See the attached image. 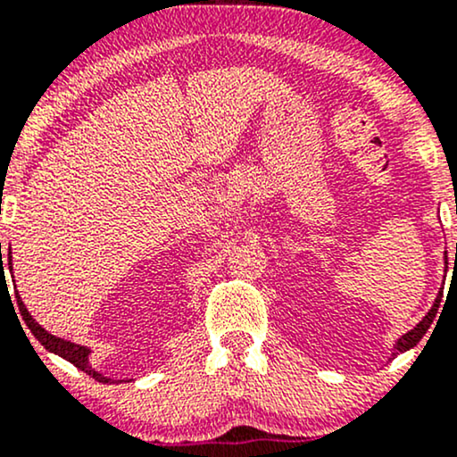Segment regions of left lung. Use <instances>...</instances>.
<instances>
[{
    "mask_svg": "<svg viewBox=\"0 0 457 457\" xmlns=\"http://www.w3.org/2000/svg\"><path fill=\"white\" fill-rule=\"evenodd\" d=\"M455 253H457V246H455ZM445 264H447V251H445ZM445 270H447V266H445ZM440 298H443V290H440V295L436 296V301H434L432 309H429V312L426 313V316H423L421 322H419L417 327L411 328V330H408L406 335H402V337L397 339L395 345H393V354H402V353H406V350L414 348V345H417L419 342H421L423 335L428 333L429 324H432V322H434V318H436L438 307H440Z\"/></svg>",
    "mask_w": 457,
    "mask_h": 457,
    "instance_id": "left-lung-1",
    "label": "left lung"
}]
</instances>
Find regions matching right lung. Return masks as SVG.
<instances>
[{"mask_svg": "<svg viewBox=\"0 0 457 457\" xmlns=\"http://www.w3.org/2000/svg\"><path fill=\"white\" fill-rule=\"evenodd\" d=\"M0 258H2V245H0ZM8 269L12 270V258H10V253H8ZM2 279H4V272H2ZM12 281H14V279H12ZM14 296H17L19 312H21V316H23L25 324H28V328L31 330V335H34V337L38 339V342L43 344L45 348L49 350V353L62 356V359H66L68 363H72L75 367H79V370L86 371L87 376H92L94 380L103 382V385H112V382H129V378H127V380H113V378H109V376L101 374V371L94 370L92 363H90L92 350L87 348V345L72 344V342H68V339H62V337H55V335H51L49 330H45L43 327H40L38 322H36L34 318H31V313L28 312V309H25L23 301H21L19 292H17V295H14Z\"/></svg>", "mask_w": 457, "mask_h": 457, "instance_id": "obj_1", "label": "right lung"}]
</instances>
